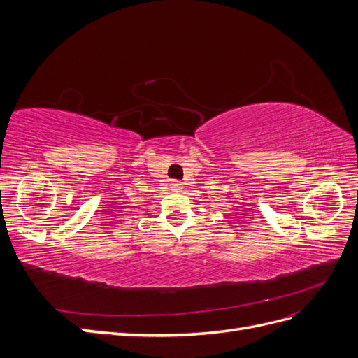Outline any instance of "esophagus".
Instances as JSON below:
<instances>
[{
  "label": "esophagus",
  "mask_w": 358,
  "mask_h": 358,
  "mask_svg": "<svg viewBox=\"0 0 358 358\" xmlns=\"http://www.w3.org/2000/svg\"><path fill=\"white\" fill-rule=\"evenodd\" d=\"M182 188H183L182 182H179V180H171V183H170V189H171V191L179 192V191H182Z\"/></svg>",
  "instance_id": "obj_1"
}]
</instances>
